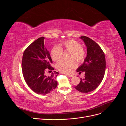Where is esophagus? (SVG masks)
Segmentation results:
<instances>
[{
    "instance_id": "esophagus-1",
    "label": "esophagus",
    "mask_w": 126,
    "mask_h": 126,
    "mask_svg": "<svg viewBox=\"0 0 126 126\" xmlns=\"http://www.w3.org/2000/svg\"><path fill=\"white\" fill-rule=\"evenodd\" d=\"M66 75L67 76H68V77H73V75H70V74H66Z\"/></svg>"
}]
</instances>
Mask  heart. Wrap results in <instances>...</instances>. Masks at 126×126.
<instances>
[{
  "mask_svg": "<svg viewBox=\"0 0 126 126\" xmlns=\"http://www.w3.org/2000/svg\"><path fill=\"white\" fill-rule=\"evenodd\" d=\"M63 50L71 52L70 58L75 59L78 63H82L85 60L86 52L81 48V45L75 40L70 39L63 42L60 45V47L55 46L50 51V56L52 59L59 60L62 57ZM77 66L75 60L66 61L60 60L57 64V68L59 71L63 73H70Z\"/></svg>",
  "mask_w": 126,
  "mask_h": 126,
  "instance_id": "heart-1",
  "label": "heart"
}]
</instances>
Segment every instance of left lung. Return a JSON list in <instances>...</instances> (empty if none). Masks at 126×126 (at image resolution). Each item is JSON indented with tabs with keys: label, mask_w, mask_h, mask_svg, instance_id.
<instances>
[{
	"label": "left lung",
	"mask_w": 126,
	"mask_h": 126,
	"mask_svg": "<svg viewBox=\"0 0 126 126\" xmlns=\"http://www.w3.org/2000/svg\"><path fill=\"white\" fill-rule=\"evenodd\" d=\"M80 38L84 42L87 47V56L84 62L79 67L77 72H85L84 79H80L76 89L83 93L94 90L100 84L104 77L106 69V59L104 52L96 42L85 36Z\"/></svg>",
	"instance_id": "8db88e82"
}]
</instances>
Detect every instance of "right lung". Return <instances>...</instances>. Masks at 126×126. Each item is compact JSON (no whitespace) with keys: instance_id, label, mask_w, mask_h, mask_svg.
I'll use <instances>...</instances> for the list:
<instances>
[{"instance_id":"1","label":"right lung","mask_w":126,"mask_h":126,"mask_svg":"<svg viewBox=\"0 0 126 126\" xmlns=\"http://www.w3.org/2000/svg\"><path fill=\"white\" fill-rule=\"evenodd\" d=\"M44 39L45 37H40L30 44L25 50L22 59V74L26 82L34 92L41 94L50 93L56 88L58 85L56 77L59 74L54 71L50 76L45 75L47 69L54 68L50 65L52 61L45 46Z\"/></svg>"}]
</instances>
